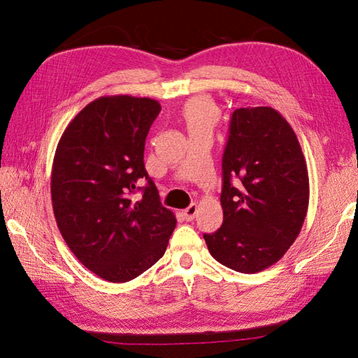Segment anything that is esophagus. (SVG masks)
Returning <instances> with one entry per match:
<instances>
[{
	"label": "esophagus",
	"instance_id": "esophagus-1",
	"mask_svg": "<svg viewBox=\"0 0 358 358\" xmlns=\"http://www.w3.org/2000/svg\"><path fill=\"white\" fill-rule=\"evenodd\" d=\"M183 216H185L187 221H192L194 218H196V213H197V204H191L188 206V208L185 210H182Z\"/></svg>",
	"mask_w": 358,
	"mask_h": 358
}]
</instances>
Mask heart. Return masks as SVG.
<instances>
[{
	"instance_id": "1",
	"label": "heart",
	"mask_w": 358,
	"mask_h": 358,
	"mask_svg": "<svg viewBox=\"0 0 358 358\" xmlns=\"http://www.w3.org/2000/svg\"><path fill=\"white\" fill-rule=\"evenodd\" d=\"M183 121H185L188 133L212 131L220 119L218 107L206 96H196L185 103L182 109Z\"/></svg>"
}]
</instances>
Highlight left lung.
<instances>
[{
  "label": "left lung",
  "instance_id": "left-lung-1",
  "mask_svg": "<svg viewBox=\"0 0 358 358\" xmlns=\"http://www.w3.org/2000/svg\"><path fill=\"white\" fill-rule=\"evenodd\" d=\"M221 229L204 234L210 255L241 273L273 266L294 243L309 206L299 138L272 107L233 112L222 157Z\"/></svg>",
  "mask_w": 358,
  "mask_h": 358
}]
</instances>
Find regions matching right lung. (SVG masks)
<instances>
[{"label":"right lung","instance_id":"right-lung-1","mask_svg":"<svg viewBox=\"0 0 358 358\" xmlns=\"http://www.w3.org/2000/svg\"><path fill=\"white\" fill-rule=\"evenodd\" d=\"M152 99L104 95L74 116L55 150L50 176L58 229L76 258L109 282H128L164 255L176 227L143 162ZM146 178L143 199L132 197Z\"/></svg>","mask_w":358,"mask_h":358}]
</instances>
